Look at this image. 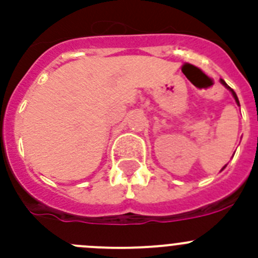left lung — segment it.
Instances as JSON below:
<instances>
[{
	"label": "left lung",
	"mask_w": 258,
	"mask_h": 258,
	"mask_svg": "<svg viewBox=\"0 0 258 258\" xmlns=\"http://www.w3.org/2000/svg\"><path fill=\"white\" fill-rule=\"evenodd\" d=\"M220 83H221V84H222V85H223V86H225V88H226V89H227V90H230V92H231L232 97H234V99H235V102H236V103H238V106H240V104H239V99H238V95H236V93H235V92H234V90H232V89H231V88H230V86H229V85H227V84H226V83H225V81H223V80H222V79H220ZM225 168H226V165L223 166V168H222V169H221V170H223V169H225Z\"/></svg>",
	"instance_id": "left-lung-1"
}]
</instances>
